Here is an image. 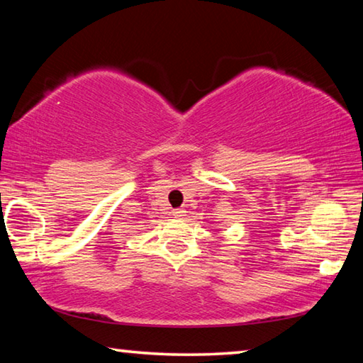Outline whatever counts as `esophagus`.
<instances>
[{"label": "esophagus", "instance_id": "obj_1", "mask_svg": "<svg viewBox=\"0 0 363 363\" xmlns=\"http://www.w3.org/2000/svg\"><path fill=\"white\" fill-rule=\"evenodd\" d=\"M173 216H176V218L184 216V210H182V208H176V210H173Z\"/></svg>", "mask_w": 363, "mask_h": 363}]
</instances>
